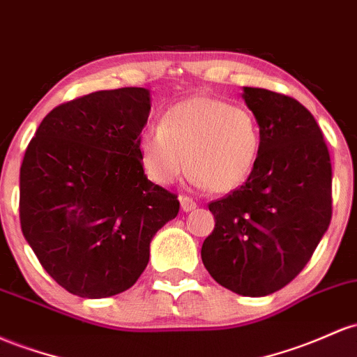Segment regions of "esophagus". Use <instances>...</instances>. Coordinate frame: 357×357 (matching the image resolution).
I'll list each match as a JSON object with an SVG mask.
<instances>
[{"label":"esophagus","mask_w":357,"mask_h":357,"mask_svg":"<svg viewBox=\"0 0 357 357\" xmlns=\"http://www.w3.org/2000/svg\"><path fill=\"white\" fill-rule=\"evenodd\" d=\"M179 203H181L183 211H191V210L197 208V202L190 197H181L179 198Z\"/></svg>","instance_id":"1"}]
</instances>
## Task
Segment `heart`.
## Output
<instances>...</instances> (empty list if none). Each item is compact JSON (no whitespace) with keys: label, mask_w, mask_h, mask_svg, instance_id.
I'll use <instances>...</instances> for the list:
<instances>
[{"label":"heart","mask_w":357,"mask_h":357,"mask_svg":"<svg viewBox=\"0 0 357 357\" xmlns=\"http://www.w3.org/2000/svg\"><path fill=\"white\" fill-rule=\"evenodd\" d=\"M261 152L257 121L245 108L211 96H193L164 112L159 127L140 132L144 171L158 185H171L183 171L195 186L230 193L252 174Z\"/></svg>","instance_id":"heart-1"}]
</instances>
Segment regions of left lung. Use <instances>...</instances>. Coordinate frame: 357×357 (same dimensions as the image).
Here are the masks:
<instances>
[{
	"label": "left lung",
	"instance_id": "obj_1",
	"mask_svg": "<svg viewBox=\"0 0 357 357\" xmlns=\"http://www.w3.org/2000/svg\"><path fill=\"white\" fill-rule=\"evenodd\" d=\"M261 152L250 178L208 208L215 229L202 261L215 281L242 296L287 287L310 261L332 217V166L319 123L293 98L244 88Z\"/></svg>",
	"mask_w": 357,
	"mask_h": 357
}]
</instances>
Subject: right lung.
<instances>
[{
    "mask_svg": "<svg viewBox=\"0 0 357 357\" xmlns=\"http://www.w3.org/2000/svg\"><path fill=\"white\" fill-rule=\"evenodd\" d=\"M146 88L96 91L42 120L20 167V223L40 264L81 298L134 287L151 241L178 215L176 195L149 181L139 137Z\"/></svg>",
    "mask_w": 357,
    "mask_h": 357,
    "instance_id": "obj_1",
    "label": "right lung"
}]
</instances>
